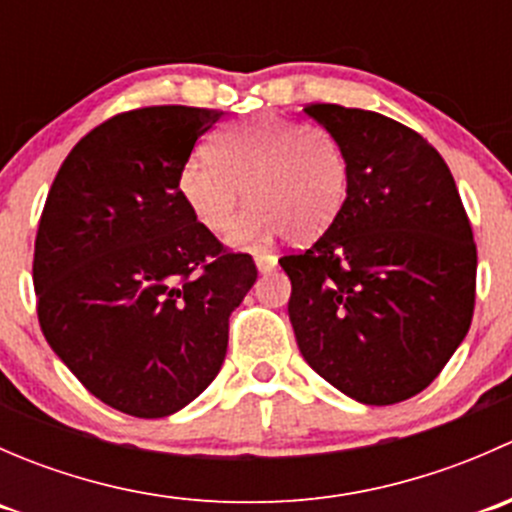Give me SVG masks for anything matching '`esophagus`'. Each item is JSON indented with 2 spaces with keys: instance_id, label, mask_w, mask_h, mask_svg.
<instances>
[{
  "instance_id": "esophagus-1",
  "label": "esophagus",
  "mask_w": 512,
  "mask_h": 512,
  "mask_svg": "<svg viewBox=\"0 0 512 512\" xmlns=\"http://www.w3.org/2000/svg\"><path fill=\"white\" fill-rule=\"evenodd\" d=\"M255 265L260 275H267V272H272L277 267V257L267 255V252H260V255H255Z\"/></svg>"
}]
</instances>
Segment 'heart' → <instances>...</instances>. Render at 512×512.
<instances>
[{"label": "heart", "mask_w": 512, "mask_h": 512, "mask_svg": "<svg viewBox=\"0 0 512 512\" xmlns=\"http://www.w3.org/2000/svg\"><path fill=\"white\" fill-rule=\"evenodd\" d=\"M230 245L262 247L287 235L314 240L344 210L349 195V160L332 133L285 118H255L193 153L178 175V190L193 220L223 235L242 203Z\"/></svg>", "instance_id": "b5f03b06"}]
</instances>
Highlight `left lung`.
Instances as JSON below:
<instances>
[{
  "label": "left lung",
  "instance_id": "1",
  "mask_svg": "<svg viewBox=\"0 0 512 512\" xmlns=\"http://www.w3.org/2000/svg\"><path fill=\"white\" fill-rule=\"evenodd\" d=\"M304 116L349 160L337 223L282 257L304 361L349 399L389 406L426 389L466 339L476 242L446 160L404 123L337 103Z\"/></svg>",
  "mask_w": 512,
  "mask_h": 512
}]
</instances>
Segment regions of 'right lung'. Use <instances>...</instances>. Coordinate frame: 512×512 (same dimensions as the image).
Segmentation results:
<instances>
[{"label":"right lung","instance_id":"right-lung-1","mask_svg":"<svg viewBox=\"0 0 512 512\" xmlns=\"http://www.w3.org/2000/svg\"><path fill=\"white\" fill-rule=\"evenodd\" d=\"M223 111L151 106L96 126L51 183L34 245L41 332L111 409L163 418L198 399L255 285L185 208L178 175Z\"/></svg>","mask_w":512,"mask_h":512}]
</instances>
